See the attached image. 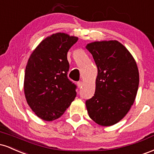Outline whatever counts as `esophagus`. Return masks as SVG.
<instances>
[{"label": "esophagus", "mask_w": 154, "mask_h": 154, "mask_svg": "<svg viewBox=\"0 0 154 154\" xmlns=\"http://www.w3.org/2000/svg\"><path fill=\"white\" fill-rule=\"evenodd\" d=\"M77 85H78L79 88H82V86L83 85V82L82 81H79V82H77Z\"/></svg>", "instance_id": "1"}]
</instances>
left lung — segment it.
<instances>
[{"label":"left lung","mask_w":154,"mask_h":154,"mask_svg":"<svg viewBox=\"0 0 154 154\" xmlns=\"http://www.w3.org/2000/svg\"><path fill=\"white\" fill-rule=\"evenodd\" d=\"M98 68L95 94L85 102L89 116L101 126L119 122L135 101L139 85L137 63L130 51L117 40L88 43Z\"/></svg>","instance_id":"left-lung-1"}]
</instances>
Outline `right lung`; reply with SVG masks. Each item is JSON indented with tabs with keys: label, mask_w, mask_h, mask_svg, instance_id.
Returning a JSON list of instances; mask_svg holds the SVG:
<instances>
[{
	"label": "right lung",
	"mask_w": 154,
	"mask_h": 154,
	"mask_svg": "<svg viewBox=\"0 0 154 154\" xmlns=\"http://www.w3.org/2000/svg\"><path fill=\"white\" fill-rule=\"evenodd\" d=\"M78 38L63 32L42 40L26 66L24 91L28 105L40 119L54 121L75 100L76 85L67 77V52Z\"/></svg>",
	"instance_id": "add662e5"
}]
</instances>
